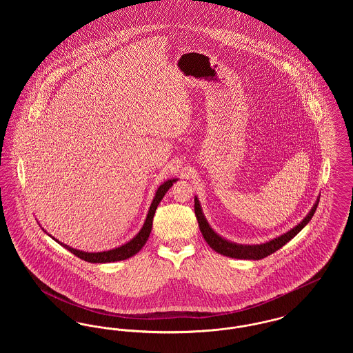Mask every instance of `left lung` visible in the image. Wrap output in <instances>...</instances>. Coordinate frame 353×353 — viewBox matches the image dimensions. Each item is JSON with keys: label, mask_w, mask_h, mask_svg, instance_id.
Returning a JSON list of instances; mask_svg holds the SVG:
<instances>
[{"label": "left lung", "mask_w": 353, "mask_h": 353, "mask_svg": "<svg viewBox=\"0 0 353 353\" xmlns=\"http://www.w3.org/2000/svg\"><path fill=\"white\" fill-rule=\"evenodd\" d=\"M319 201L312 206L311 212L305 216V219H303L299 225H296L294 229H291L290 232H287L285 234H282L272 241H269L266 243L262 245H238L229 242L226 239H223L222 236H219L208 223V221L205 219L203 213H202L201 205L197 197H194V213L199 221V226L201 230L202 236L205 238V241L208 242V245L214 250L219 252L222 255L230 256V258H236V259H262L266 258L270 254L279 250L282 246H285L288 241H291L295 235L298 234L303 228L311 221L312 216L315 214V210L318 208Z\"/></svg>", "instance_id": "8db88e82"}]
</instances>
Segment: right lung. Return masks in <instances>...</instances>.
Instances as JSON below:
<instances>
[{"mask_svg":"<svg viewBox=\"0 0 353 353\" xmlns=\"http://www.w3.org/2000/svg\"><path fill=\"white\" fill-rule=\"evenodd\" d=\"M177 179H173V180H168L165 181L164 184L160 185L156 194H154V199L151 203V208H150V212H148V216L145 219V222L141 228V230L139 232V234L136 235L134 238H132L130 242H127L125 245L117 248V249H112V250H108V252H81V250H77V249H72L65 243H61L58 239L52 238L54 241H57L59 245H62L63 248H66L68 252H72L74 255H77L78 258L83 259L85 262H90V263H108V262H117V261H124L130 256H134L136 252H140L141 248L145 245L148 236L151 234L152 230V222H153V216H154V212L157 209V205L160 203V201L163 200V197L165 196V193L168 192L169 188L173 185V183H176Z\"/></svg>","mask_w":353,"mask_h":353,"instance_id":"right-lung-1","label":"right lung"}]
</instances>
